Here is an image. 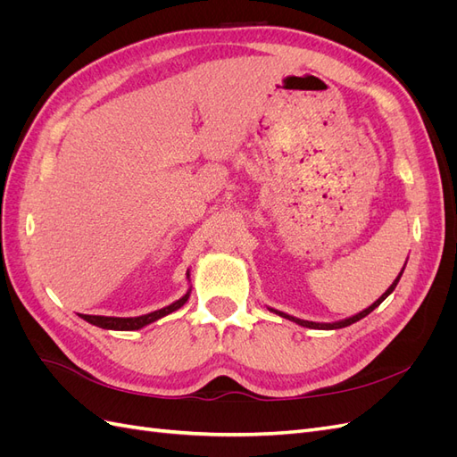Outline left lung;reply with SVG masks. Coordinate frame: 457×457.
Returning <instances> with one entry per match:
<instances>
[{
	"mask_svg": "<svg viewBox=\"0 0 457 457\" xmlns=\"http://www.w3.org/2000/svg\"><path fill=\"white\" fill-rule=\"evenodd\" d=\"M404 269H406V265L403 267V270H400V274L396 276L395 282H393L389 287H386V292H385L378 301H373L368 309H364V311H361V312H356V314H353V316H349V318H343V320H337V322H311V320H301V318H295V316H292V314H286V312H282V311H276V309H270V307H269V311H272L274 314H278V316H282V318H287V320H292V322H295V324H299V326H303V328H311V329H339V328H347V326H351V324H354V322H358V320H362L364 316H368L373 309H378V307L381 305V303L395 292V287H396V284H398V280H400V276H403Z\"/></svg>",
	"mask_w": 457,
	"mask_h": 457,
	"instance_id": "left-lung-1",
	"label": "left lung"
}]
</instances>
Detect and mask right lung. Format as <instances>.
<instances>
[{
	"mask_svg": "<svg viewBox=\"0 0 457 457\" xmlns=\"http://www.w3.org/2000/svg\"><path fill=\"white\" fill-rule=\"evenodd\" d=\"M187 278L190 282V272L187 270ZM190 297V287L188 292L179 297L177 301H173L171 305L163 307V309H158L154 312H148V314H141V316H129V318H120V316H93V314H79L81 318H84L86 322L96 326V328H103V329H116V331H133V329H141L152 322L160 320V318L168 316L171 312H175L177 309H181L185 303L188 301Z\"/></svg>",
	"mask_w": 457,
	"mask_h": 457,
	"instance_id": "right-lung-1",
	"label": "right lung"
}]
</instances>
